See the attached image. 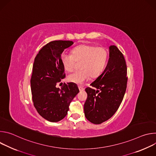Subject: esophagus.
Instances as JSON below:
<instances>
[{"label":"esophagus","mask_w":156,"mask_h":156,"mask_svg":"<svg viewBox=\"0 0 156 156\" xmlns=\"http://www.w3.org/2000/svg\"><path fill=\"white\" fill-rule=\"evenodd\" d=\"M78 89L80 91H83L84 90V87L82 86H78Z\"/></svg>","instance_id":"esophagus-1"}]
</instances>
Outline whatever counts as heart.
Masks as SVG:
<instances>
[{
  "label": "heart",
  "mask_w": 156,
  "mask_h": 156,
  "mask_svg": "<svg viewBox=\"0 0 156 156\" xmlns=\"http://www.w3.org/2000/svg\"><path fill=\"white\" fill-rule=\"evenodd\" d=\"M108 60L107 50L101 47L83 45L75 48L72 54L63 52L60 62L66 72L72 71L77 62H80L81 70L75 71L67 76V81L78 84H83L90 76L96 78L104 71Z\"/></svg>",
  "instance_id": "b5f03b06"
}]
</instances>
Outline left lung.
I'll return each instance as SVG.
<instances>
[{"label":"left lung","instance_id":"1","mask_svg":"<svg viewBox=\"0 0 156 156\" xmlns=\"http://www.w3.org/2000/svg\"><path fill=\"white\" fill-rule=\"evenodd\" d=\"M126 73L123 54L115 46H110L109 58L105 70L90 84L93 88L85 89L87 98L84 111L87 120L94 124H101L114 115L126 91Z\"/></svg>","mask_w":156,"mask_h":156}]
</instances>
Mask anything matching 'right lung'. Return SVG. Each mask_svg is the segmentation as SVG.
<instances>
[{"label": "right lung", "mask_w": 156, "mask_h": 156, "mask_svg": "<svg viewBox=\"0 0 156 156\" xmlns=\"http://www.w3.org/2000/svg\"><path fill=\"white\" fill-rule=\"evenodd\" d=\"M73 44L72 41H51L34 58L30 81L34 106L42 117L51 122H57L66 115L70 102L79 93L76 84L64 83L62 90L56 87L65 77L61 54Z\"/></svg>", "instance_id": "right-lung-1"}]
</instances>
